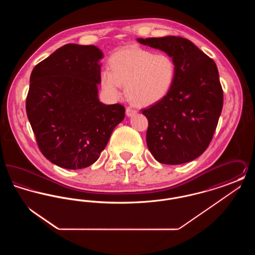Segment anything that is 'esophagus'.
Returning a JSON list of instances; mask_svg holds the SVG:
<instances>
[{
	"label": "esophagus",
	"mask_w": 255,
	"mask_h": 255,
	"mask_svg": "<svg viewBox=\"0 0 255 255\" xmlns=\"http://www.w3.org/2000/svg\"><path fill=\"white\" fill-rule=\"evenodd\" d=\"M135 113H136V111L132 109V108H130V107L126 109V116H127V117H132Z\"/></svg>",
	"instance_id": "34e87169"
}]
</instances>
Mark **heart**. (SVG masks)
I'll return each instance as SVG.
<instances>
[{"instance_id": "obj_1", "label": "heart", "mask_w": 255, "mask_h": 255, "mask_svg": "<svg viewBox=\"0 0 255 255\" xmlns=\"http://www.w3.org/2000/svg\"><path fill=\"white\" fill-rule=\"evenodd\" d=\"M110 70L100 72V85L112 99L122 96L138 106H150L167 96L176 75L175 62L165 53L154 54L141 48H127L115 52L109 59Z\"/></svg>"}]
</instances>
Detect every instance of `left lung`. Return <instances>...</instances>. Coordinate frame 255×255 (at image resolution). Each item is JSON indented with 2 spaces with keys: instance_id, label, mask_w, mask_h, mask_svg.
<instances>
[{
  "instance_id": "obj_1",
  "label": "left lung",
  "mask_w": 255,
  "mask_h": 255,
  "mask_svg": "<svg viewBox=\"0 0 255 255\" xmlns=\"http://www.w3.org/2000/svg\"><path fill=\"white\" fill-rule=\"evenodd\" d=\"M164 51L175 62L176 75L167 96L144 109L146 142L164 164H182L201 156L209 145L223 108V90L215 62L182 37L137 38Z\"/></svg>"
}]
</instances>
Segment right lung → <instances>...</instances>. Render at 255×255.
Returning <instances> with one entry per match:
<instances>
[{"label":"right lung","instance_id":"1","mask_svg":"<svg viewBox=\"0 0 255 255\" xmlns=\"http://www.w3.org/2000/svg\"><path fill=\"white\" fill-rule=\"evenodd\" d=\"M96 46L67 44L34 67L26 115L42 154L67 169H82L99 158L125 117L121 104L98 99L100 60Z\"/></svg>","mask_w":255,"mask_h":255}]
</instances>
